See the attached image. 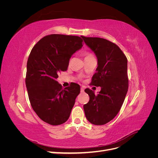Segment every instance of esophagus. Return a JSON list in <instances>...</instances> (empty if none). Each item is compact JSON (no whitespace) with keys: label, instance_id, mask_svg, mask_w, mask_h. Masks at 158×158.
Segmentation results:
<instances>
[{"label":"esophagus","instance_id":"obj_1","mask_svg":"<svg viewBox=\"0 0 158 158\" xmlns=\"http://www.w3.org/2000/svg\"><path fill=\"white\" fill-rule=\"evenodd\" d=\"M80 92H84V87H81Z\"/></svg>","mask_w":158,"mask_h":158}]
</instances>
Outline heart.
<instances>
[{
  "instance_id": "b5f03b06",
  "label": "heart",
  "mask_w": 158,
  "mask_h": 158,
  "mask_svg": "<svg viewBox=\"0 0 158 158\" xmlns=\"http://www.w3.org/2000/svg\"><path fill=\"white\" fill-rule=\"evenodd\" d=\"M84 55H85V58H87V57H89V56H92V55H91V54L88 53V52H85V53Z\"/></svg>"
}]
</instances>
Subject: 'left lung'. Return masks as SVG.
<instances>
[{"instance_id":"8db88e82","label":"left lung","mask_w":158,"mask_h":158,"mask_svg":"<svg viewBox=\"0 0 158 158\" xmlns=\"http://www.w3.org/2000/svg\"><path fill=\"white\" fill-rule=\"evenodd\" d=\"M96 55L98 67L91 84L101 87L95 95L85 89L89 101L84 106L88 121L95 125L111 121L120 111L128 88L127 59L121 49L113 43L99 37L81 36Z\"/></svg>"}]
</instances>
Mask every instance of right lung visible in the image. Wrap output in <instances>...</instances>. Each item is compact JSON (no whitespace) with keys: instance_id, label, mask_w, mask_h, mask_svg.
I'll use <instances>...</instances> for the list:
<instances>
[{"instance_id":"1","label":"right lung","mask_w":158,"mask_h":158,"mask_svg":"<svg viewBox=\"0 0 158 158\" xmlns=\"http://www.w3.org/2000/svg\"><path fill=\"white\" fill-rule=\"evenodd\" d=\"M78 36L51 34L41 39L31 51L27 63L26 85L31 106L42 121L59 125L68 120L80 92L77 84L63 88L56 81L68 69L75 52L82 48Z\"/></svg>"}]
</instances>
